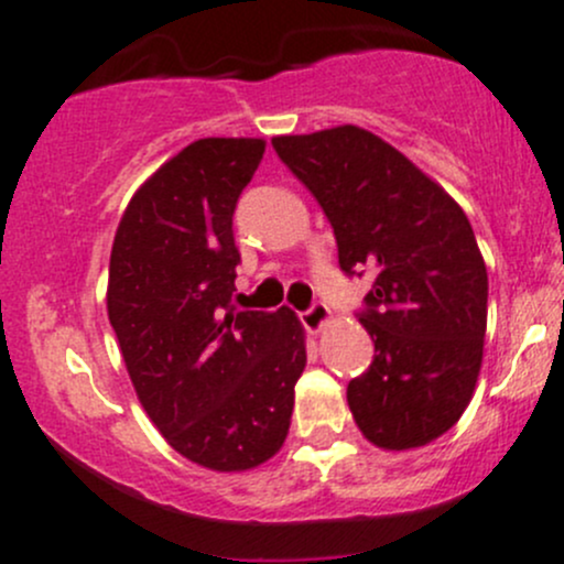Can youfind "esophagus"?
Wrapping results in <instances>:
<instances>
[{"label":"esophagus","mask_w":564,"mask_h":564,"mask_svg":"<svg viewBox=\"0 0 564 564\" xmlns=\"http://www.w3.org/2000/svg\"><path fill=\"white\" fill-rule=\"evenodd\" d=\"M329 318H332V311L324 305V302H313V305L302 313V324H305V329H311V332L322 329Z\"/></svg>","instance_id":"34e87169"}]
</instances>
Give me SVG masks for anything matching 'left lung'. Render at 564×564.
I'll use <instances>...</instances> for the list:
<instances>
[{
  "label": "left lung",
  "instance_id": "obj_1",
  "mask_svg": "<svg viewBox=\"0 0 564 564\" xmlns=\"http://www.w3.org/2000/svg\"><path fill=\"white\" fill-rule=\"evenodd\" d=\"M272 148L329 218L340 270L376 275L359 313L376 357L346 391L354 422L378 448L426 446L459 422L484 359L489 281L465 210L351 123Z\"/></svg>",
  "mask_w": 564,
  "mask_h": 564
}]
</instances>
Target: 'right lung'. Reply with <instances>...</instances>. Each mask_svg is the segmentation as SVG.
Returning <instances> with one entry per match:
<instances>
[{"label":"right lung","instance_id":"right-lung-1","mask_svg":"<svg viewBox=\"0 0 564 564\" xmlns=\"http://www.w3.org/2000/svg\"><path fill=\"white\" fill-rule=\"evenodd\" d=\"M264 140L205 138L134 192L110 251L108 316L142 408L207 470H251L283 446L305 332L289 307L235 311L232 216Z\"/></svg>","mask_w":564,"mask_h":564}]
</instances>
